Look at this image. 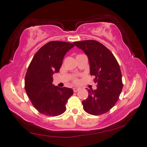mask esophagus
<instances>
[{
	"label": "esophagus",
	"instance_id": "esophagus-1",
	"mask_svg": "<svg viewBox=\"0 0 147 147\" xmlns=\"http://www.w3.org/2000/svg\"><path fill=\"white\" fill-rule=\"evenodd\" d=\"M80 88H73V91L74 92H76L78 90H79Z\"/></svg>",
	"mask_w": 147,
	"mask_h": 147
}]
</instances>
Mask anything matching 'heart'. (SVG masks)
I'll use <instances>...</instances> for the list:
<instances>
[{
    "mask_svg": "<svg viewBox=\"0 0 147 147\" xmlns=\"http://www.w3.org/2000/svg\"><path fill=\"white\" fill-rule=\"evenodd\" d=\"M74 83H78V80L77 79H74Z\"/></svg>",
    "mask_w": 147,
    "mask_h": 147,
    "instance_id": "heart-1",
    "label": "heart"
}]
</instances>
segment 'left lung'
Returning <instances> with one entry per match:
<instances>
[{"instance_id":"left-lung-1","label":"left lung","mask_w":147,"mask_h":147,"mask_svg":"<svg viewBox=\"0 0 147 147\" xmlns=\"http://www.w3.org/2000/svg\"><path fill=\"white\" fill-rule=\"evenodd\" d=\"M88 56L90 73L95 76L96 90H88L87 99L82 102L83 109L94 115L104 114L114 106L123 88L122 76L117 60L106 47L95 40L73 43Z\"/></svg>"}]
</instances>
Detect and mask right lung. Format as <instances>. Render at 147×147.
I'll return each mask as SVG.
<instances>
[{
	"label": "right lung",
	"instance_id": "add662e5",
	"mask_svg": "<svg viewBox=\"0 0 147 147\" xmlns=\"http://www.w3.org/2000/svg\"><path fill=\"white\" fill-rule=\"evenodd\" d=\"M73 47L71 43L49 41L35 54L28 67L26 92L34 108L42 114L57 116L66 110V104L73 90L53 84V74L58 73L65 54Z\"/></svg>",
	"mask_w": 147,
	"mask_h": 147
}]
</instances>
